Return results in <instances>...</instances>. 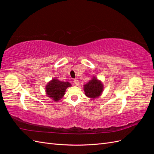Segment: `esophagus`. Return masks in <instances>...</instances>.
Segmentation results:
<instances>
[{
	"label": "esophagus",
	"instance_id": "1",
	"mask_svg": "<svg viewBox=\"0 0 154 154\" xmlns=\"http://www.w3.org/2000/svg\"><path fill=\"white\" fill-rule=\"evenodd\" d=\"M74 83H75L76 85H79V81L77 80V79H74Z\"/></svg>",
	"mask_w": 154,
	"mask_h": 154
}]
</instances>
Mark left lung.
<instances>
[{
  "instance_id": "1",
  "label": "left lung",
  "mask_w": 154,
  "mask_h": 154,
  "mask_svg": "<svg viewBox=\"0 0 154 154\" xmlns=\"http://www.w3.org/2000/svg\"><path fill=\"white\" fill-rule=\"evenodd\" d=\"M83 87L85 94L92 99L98 97L103 90V85L102 83L95 76L93 77L92 80L83 85Z\"/></svg>"
}]
</instances>
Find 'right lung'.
Segmentation results:
<instances>
[{"label":"right lung","mask_w":154,"mask_h":154,"mask_svg":"<svg viewBox=\"0 0 154 154\" xmlns=\"http://www.w3.org/2000/svg\"><path fill=\"white\" fill-rule=\"evenodd\" d=\"M71 86V84L69 82H61L54 78L49 82L45 87L46 94L49 98H51L55 101H58L62 99L65 94V92L67 87Z\"/></svg>","instance_id":"1"}]
</instances>
